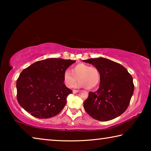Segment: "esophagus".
Wrapping results in <instances>:
<instances>
[{"label": "esophagus", "mask_w": 151, "mask_h": 151, "mask_svg": "<svg viewBox=\"0 0 151 151\" xmlns=\"http://www.w3.org/2000/svg\"><path fill=\"white\" fill-rule=\"evenodd\" d=\"M78 92H79V91H78V90H73V94H76V93H78Z\"/></svg>", "instance_id": "1"}]
</instances>
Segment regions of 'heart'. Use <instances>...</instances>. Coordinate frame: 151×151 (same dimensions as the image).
<instances>
[{"instance_id":"1","label":"heart","mask_w":151,"mask_h":151,"mask_svg":"<svg viewBox=\"0 0 151 151\" xmlns=\"http://www.w3.org/2000/svg\"><path fill=\"white\" fill-rule=\"evenodd\" d=\"M72 72L66 70L64 72L63 81L66 87L72 88L78 81V87L93 89L99 85L101 81V73L98 68L84 63L74 66Z\"/></svg>"}]
</instances>
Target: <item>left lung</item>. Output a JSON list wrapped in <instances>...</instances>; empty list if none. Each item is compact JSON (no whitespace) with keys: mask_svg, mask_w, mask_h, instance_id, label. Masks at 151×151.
<instances>
[{"mask_svg":"<svg viewBox=\"0 0 151 151\" xmlns=\"http://www.w3.org/2000/svg\"><path fill=\"white\" fill-rule=\"evenodd\" d=\"M101 73L99 88L90 92L84 103L86 112L94 119L111 121L123 113L134 92L133 79L123 66L105 58L84 60Z\"/></svg>","mask_w":151,"mask_h":151,"instance_id":"obj_1","label":"left lung"}]
</instances>
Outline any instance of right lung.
Segmentation results:
<instances>
[{
  "label": "right lung",
  "instance_id": "obj_1",
  "mask_svg": "<svg viewBox=\"0 0 151 151\" xmlns=\"http://www.w3.org/2000/svg\"><path fill=\"white\" fill-rule=\"evenodd\" d=\"M75 63L63 58L37 61L22 71L17 81V101L20 106L38 119H48L62 111L68 94L64 72Z\"/></svg>",
  "mask_w": 151,
  "mask_h": 151
}]
</instances>
